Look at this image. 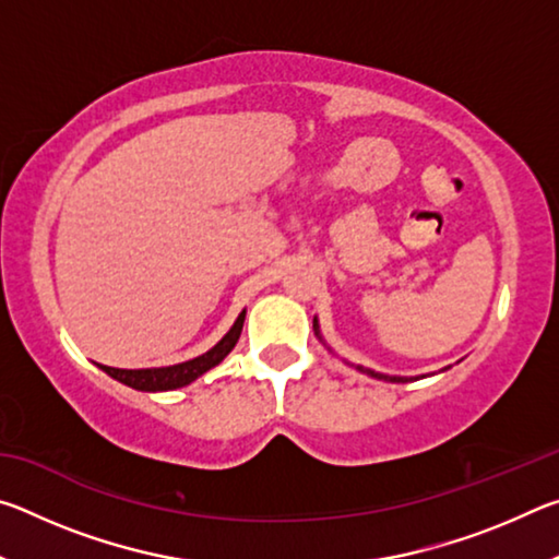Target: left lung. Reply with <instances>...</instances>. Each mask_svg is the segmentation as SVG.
Here are the masks:
<instances>
[{
    "label": "left lung",
    "mask_w": 559,
    "mask_h": 559,
    "mask_svg": "<svg viewBox=\"0 0 559 559\" xmlns=\"http://www.w3.org/2000/svg\"><path fill=\"white\" fill-rule=\"evenodd\" d=\"M313 328H316V320H313ZM318 333V330H316ZM359 372H367V374H372V377H377V380H392V382H404V380H400V377H384V374H377V372H372V370H365V367H357Z\"/></svg>",
    "instance_id": "left-lung-1"
}]
</instances>
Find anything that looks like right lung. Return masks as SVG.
Wrapping results in <instances>:
<instances>
[{"instance_id": "add662e5", "label": "right lung", "mask_w": 559, "mask_h": 559, "mask_svg": "<svg viewBox=\"0 0 559 559\" xmlns=\"http://www.w3.org/2000/svg\"><path fill=\"white\" fill-rule=\"evenodd\" d=\"M243 318H246V313L236 318L234 328L210 349V353H204V355L194 357V359H187V362H179V365H173V367H153V370H118V367L100 365V370L108 372L112 380L132 386V390H143V392L177 390V386H185L189 382H194L197 377L204 374L206 370H212L214 365H219L222 359L231 353L234 345L239 343Z\"/></svg>"}]
</instances>
